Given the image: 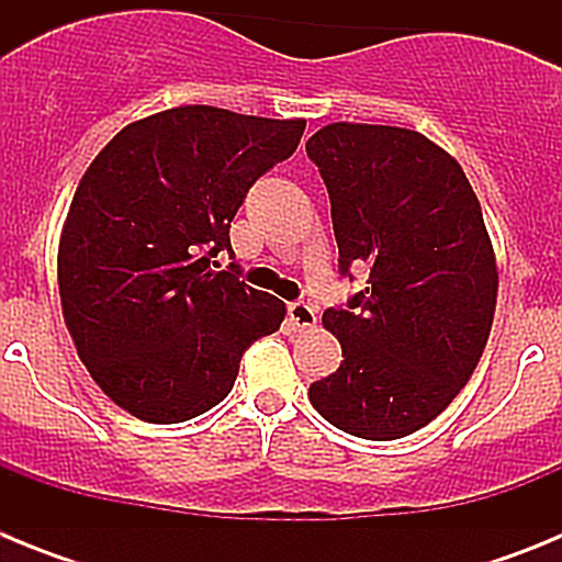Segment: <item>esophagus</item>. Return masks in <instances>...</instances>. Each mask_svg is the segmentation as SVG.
Returning a JSON list of instances; mask_svg holds the SVG:
<instances>
[{
    "mask_svg": "<svg viewBox=\"0 0 562 562\" xmlns=\"http://www.w3.org/2000/svg\"><path fill=\"white\" fill-rule=\"evenodd\" d=\"M286 315H290V324L295 326V329H312L317 321V312L310 301H292V304L286 306Z\"/></svg>",
    "mask_w": 562,
    "mask_h": 562,
    "instance_id": "obj_1",
    "label": "esophagus"
}]
</instances>
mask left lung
<instances>
[{
	"label": "left lung",
	"mask_w": 562,
	"mask_h": 562,
	"mask_svg": "<svg viewBox=\"0 0 562 562\" xmlns=\"http://www.w3.org/2000/svg\"><path fill=\"white\" fill-rule=\"evenodd\" d=\"M331 202L337 267L366 290L329 306L335 374L310 385L335 428L391 441L448 408L481 360L498 295L484 213L459 162L425 134L331 123L306 143Z\"/></svg>",
	"instance_id": "8db88e82"
}]
</instances>
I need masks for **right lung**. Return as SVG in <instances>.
<instances>
[{
  "mask_svg": "<svg viewBox=\"0 0 562 562\" xmlns=\"http://www.w3.org/2000/svg\"><path fill=\"white\" fill-rule=\"evenodd\" d=\"M306 121L177 106L128 123L83 173L58 245L64 321L103 394L173 425L231 394L241 355L278 331L284 301L252 290L231 222Z\"/></svg>",
  "mask_w": 562,
  "mask_h": 562,
  "instance_id": "1",
  "label": "right lung"
}]
</instances>
